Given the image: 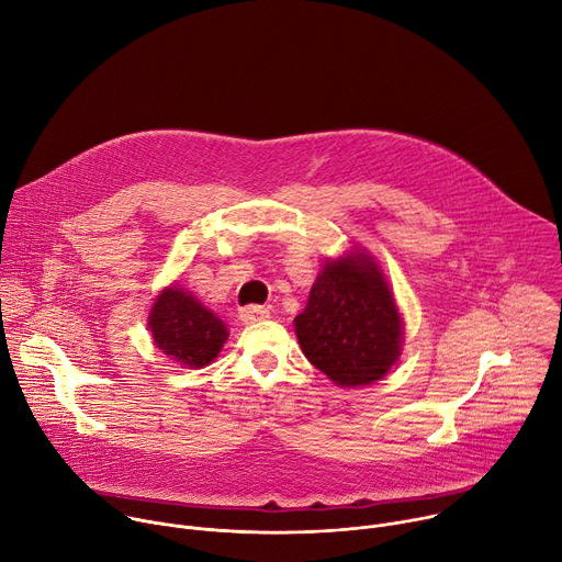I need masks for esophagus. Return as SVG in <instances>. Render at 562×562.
Here are the masks:
<instances>
[{"mask_svg":"<svg viewBox=\"0 0 562 562\" xmlns=\"http://www.w3.org/2000/svg\"><path fill=\"white\" fill-rule=\"evenodd\" d=\"M239 318H241L246 325L261 323V321L270 318V310H268V307H263V305H246V307H241Z\"/></svg>","mask_w":562,"mask_h":562,"instance_id":"1","label":"esophagus"}]
</instances>
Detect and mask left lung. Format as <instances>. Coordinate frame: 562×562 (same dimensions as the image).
<instances>
[{
	"mask_svg": "<svg viewBox=\"0 0 562 562\" xmlns=\"http://www.w3.org/2000/svg\"><path fill=\"white\" fill-rule=\"evenodd\" d=\"M294 329L307 361L341 387L381 381L401 357L398 307L366 252L327 259Z\"/></svg>",
	"mask_w": 562,
	"mask_h": 562,
	"instance_id": "left-lung-1",
	"label": "left lung"
}]
</instances>
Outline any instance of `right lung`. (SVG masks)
Returning a JSON list of instances; mask_svg holds the SVG:
<instances>
[{
	"instance_id": "obj_1",
	"label": "right lung",
	"mask_w": 562,
	"mask_h": 562,
	"mask_svg": "<svg viewBox=\"0 0 562 562\" xmlns=\"http://www.w3.org/2000/svg\"><path fill=\"white\" fill-rule=\"evenodd\" d=\"M148 329L166 357L188 368L207 366L228 341L223 321L179 285L161 290L150 310Z\"/></svg>"
}]
</instances>
